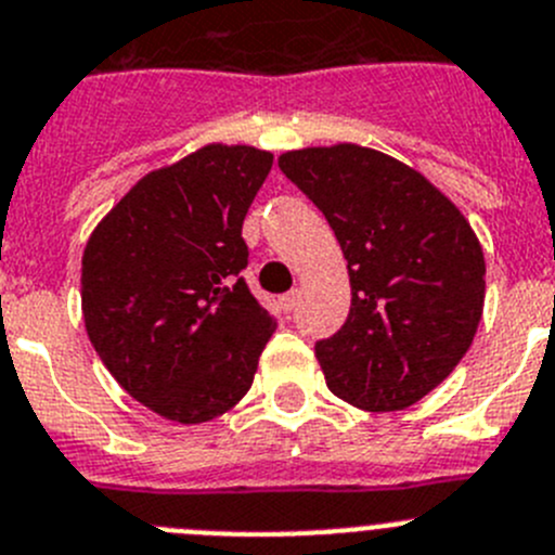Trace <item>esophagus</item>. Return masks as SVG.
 <instances>
[{
	"instance_id": "esophagus-1",
	"label": "esophagus",
	"mask_w": 555,
	"mask_h": 555,
	"mask_svg": "<svg viewBox=\"0 0 555 555\" xmlns=\"http://www.w3.org/2000/svg\"><path fill=\"white\" fill-rule=\"evenodd\" d=\"M298 298H301V293H298V289H289L287 295H282V301L279 304H282L284 312H293V309L298 307Z\"/></svg>"
}]
</instances>
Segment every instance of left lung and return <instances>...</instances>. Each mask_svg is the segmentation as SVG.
<instances>
[{
	"label": "left lung",
	"instance_id": "left-lung-1",
	"mask_svg": "<svg viewBox=\"0 0 555 555\" xmlns=\"http://www.w3.org/2000/svg\"><path fill=\"white\" fill-rule=\"evenodd\" d=\"M348 260L350 314L314 345L328 388L372 413L411 408L468 353L485 309V254L447 194L402 160L331 144L279 155Z\"/></svg>",
	"mask_w": 555,
	"mask_h": 555
}]
</instances>
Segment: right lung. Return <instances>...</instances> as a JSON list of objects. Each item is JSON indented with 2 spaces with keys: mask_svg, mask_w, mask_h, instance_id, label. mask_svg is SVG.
<instances>
[{
  "mask_svg": "<svg viewBox=\"0 0 555 555\" xmlns=\"http://www.w3.org/2000/svg\"><path fill=\"white\" fill-rule=\"evenodd\" d=\"M268 150L205 144L144 175L92 230L81 314L103 366L158 416L202 424L235 408L276 331L248 293L243 219Z\"/></svg>",
  "mask_w": 555,
  "mask_h": 555,
  "instance_id": "1",
  "label": "right lung"
}]
</instances>
